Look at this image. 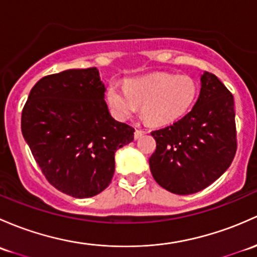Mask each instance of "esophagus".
<instances>
[{"mask_svg": "<svg viewBox=\"0 0 257 257\" xmlns=\"http://www.w3.org/2000/svg\"><path fill=\"white\" fill-rule=\"evenodd\" d=\"M144 134H145L144 131H142V129H137L136 133H134V138H136V139H139V138H142Z\"/></svg>", "mask_w": 257, "mask_h": 257, "instance_id": "obj_1", "label": "esophagus"}]
</instances>
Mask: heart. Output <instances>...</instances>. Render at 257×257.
I'll list each match as a JSON object with an SVG mask.
<instances>
[{"mask_svg":"<svg viewBox=\"0 0 257 257\" xmlns=\"http://www.w3.org/2000/svg\"><path fill=\"white\" fill-rule=\"evenodd\" d=\"M198 86L187 75L156 72L126 81L121 87L110 81L107 101L110 109L119 118H129L143 107V117L153 125L174 123L193 106Z\"/></svg>","mask_w":257,"mask_h":257,"instance_id":"obj_1","label":"heart"}]
</instances>
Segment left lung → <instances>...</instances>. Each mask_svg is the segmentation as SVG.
Returning a JSON list of instances; mask_svg holds the SVG:
<instances>
[{"instance_id":"left-lung-1","label":"left lung","mask_w":257,"mask_h":257,"mask_svg":"<svg viewBox=\"0 0 257 257\" xmlns=\"http://www.w3.org/2000/svg\"><path fill=\"white\" fill-rule=\"evenodd\" d=\"M156 150L149 159L154 180L175 194L204 190L226 171L236 153L234 97L215 75L201 76L191 112L151 132Z\"/></svg>"}]
</instances>
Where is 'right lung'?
Here are the masks:
<instances>
[{
    "label": "right lung",
    "mask_w": 257,
    "mask_h": 257,
    "mask_svg": "<svg viewBox=\"0 0 257 257\" xmlns=\"http://www.w3.org/2000/svg\"><path fill=\"white\" fill-rule=\"evenodd\" d=\"M96 67L48 75L34 85L22 110V134L43 175L56 190L88 198L106 190L114 154L134 139L104 101Z\"/></svg>",
    "instance_id": "add662e5"
}]
</instances>
